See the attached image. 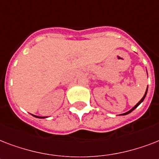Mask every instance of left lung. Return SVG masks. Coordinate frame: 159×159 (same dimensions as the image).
<instances>
[{"mask_svg": "<svg viewBox=\"0 0 159 159\" xmlns=\"http://www.w3.org/2000/svg\"><path fill=\"white\" fill-rule=\"evenodd\" d=\"M147 92H148V87H147V89H146V92H145V93H144V95H143V97H142V99H141L140 101H139V102L138 103H137V104L135 105V106H134L133 108L131 109V110H129V111H127V112H125V113H124V114H121V116H125V115H128V114H129V113H130V112H132V111H133L134 110V109H136V108H137V107H138V106H139V105H140L141 103H142V102H143V100H144V98H145V97H146V95H147Z\"/></svg>", "mask_w": 159, "mask_h": 159, "instance_id": "obj_1", "label": "left lung"}]
</instances>
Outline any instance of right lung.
I'll return each instance as SVG.
<instances>
[{
    "instance_id": "add662e5",
    "label": "right lung",
    "mask_w": 159,
    "mask_h": 159,
    "mask_svg": "<svg viewBox=\"0 0 159 159\" xmlns=\"http://www.w3.org/2000/svg\"><path fill=\"white\" fill-rule=\"evenodd\" d=\"M32 116H34V115H32ZM34 117H36V118H39V119H44V118H47V117H43V116H34Z\"/></svg>"
}]
</instances>
